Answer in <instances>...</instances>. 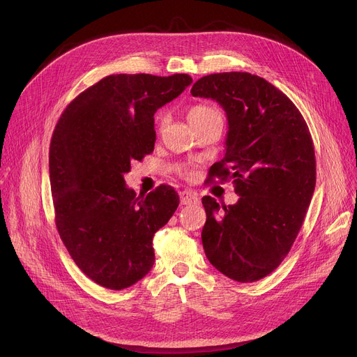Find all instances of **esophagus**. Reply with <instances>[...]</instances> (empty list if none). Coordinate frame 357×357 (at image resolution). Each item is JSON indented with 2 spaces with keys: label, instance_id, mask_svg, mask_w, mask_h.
<instances>
[{
  "label": "esophagus",
  "instance_id": "1",
  "mask_svg": "<svg viewBox=\"0 0 357 357\" xmlns=\"http://www.w3.org/2000/svg\"><path fill=\"white\" fill-rule=\"evenodd\" d=\"M198 202L199 201H198V198L194 194H191L188 191H182L181 192V204L182 205H191V204H198Z\"/></svg>",
  "mask_w": 357,
  "mask_h": 357
}]
</instances>
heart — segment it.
I'll return each mask as SVG.
<instances>
[{
  "label": "heart",
  "instance_id": "b5f03b06",
  "mask_svg": "<svg viewBox=\"0 0 357 357\" xmlns=\"http://www.w3.org/2000/svg\"><path fill=\"white\" fill-rule=\"evenodd\" d=\"M215 116H220V111L215 109L214 107H210V105H194L190 108L188 111V120L190 123L194 126L202 120H207L210 117H215ZM165 123H166V117L165 114H159L158 119H156V124H158V128L162 130L165 127Z\"/></svg>",
  "mask_w": 357,
  "mask_h": 357
}]
</instances>
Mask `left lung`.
Returning a JSON list of instances; mask_svg holds the SVG:
<instances>
[{
    "instance_id": "obj_1",
    "label": "left lung",
    "mask_w": 357,
    "mask_h": 357,
    "mask_svg": "<svg viewBox=\"0 0 357 357\" xmlns=\"http://www.w3.org/2000/svg\"><path fill=\"white\" fill-rule=\"evenodd\" d=\"M191 93L226 111V155L213 165L211 178H231L240 197L222 207L202 198L205 256L230 279L255 282L288 255L311 202L315 155L308 126L282 91L248 72L207 75Z\"/></svg>"
}]
</instances>
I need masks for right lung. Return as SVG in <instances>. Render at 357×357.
Masks as SVG:
<instances>
[{"mask_svg": "<svg viewBox=\"0 0 357 357\" xmlns=\"http://www.w3.org/2000/svg\"><path fill=\"white\" fill-rule=\"evenodd\" d=\"M192 84L186 73L109 75L75 98L54 127L49 176L59 236L93 282L120 291L155 264L153 236L179 197L160 185L136 197L124 174L153 152L155 112Z\"/></svg>", "mask_w": 357, "mask_h": 357, "instance_id": "1", "label": "right lung"}]
</instances>
